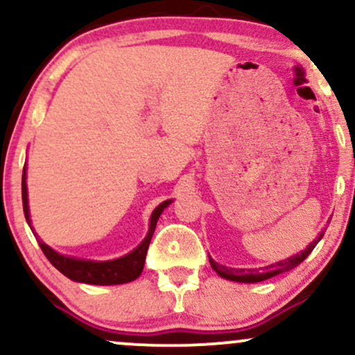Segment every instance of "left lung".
<instances>
[{"instance_id":"obj_1","label":"left lung","mask_w":355,"mask_h":355,"mask_svg":"<svg viewBox=\"0 0 355 355\" xmlns=\"http://www.w3.org/2000/svg\"><path fill=\"white\" fill-rule=\"evenodd\" d=\"M321 238H322V233L319 234L318 240H314L313 243H311V245L307 246L304 251L291 256V258L284 259V261H277V263L270 264V266H264V268H261V270H236V268L223 266V264L216 263L215 259H211V258H210V264H211L213 270L216 271V275L225 277V279L236 281V283H261V281L270 279V277H272V276H277V275H281V272L293 270V268H296L297 264H301L307 258V256H309L311 251L314 250V246L321 241Z\"/></svg>"}]
</instances>
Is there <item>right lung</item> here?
I'll return each mask as SVG.
<instances>
[{
  "mask_svg": "<svg viewBox=\"0 0 355 355\" xmlns=\"http://www.w3.org/2000/svg\"><path fill=\"white\" fill-rule=\"evenodd\" d=\"M21 191H23V210L24 216H26L28 225L31 226V218H29V205H28V187H26V166L23 170V182H21ZM173 200H166V202L160 203L155 210L152 211L150 216V226H148L147 236L144 238V241L135 248L134 251L127 253L125 256H121L117 259H109V261H92V259H80L74 258V256H66L58 253L53 248L46 245L44 241L37 236V233H34L37 243H40L42 253L46 254V258L49 259L51 264L58 271H61L64 276H67L72 281H78V283L85 284H97V286H112V284H123L130 283L142 275L144 264H145V256H147L148 245L155 232L157 221H159L162 211L172 203Z\"/></svg>",
  "mask_w": 355,
  "mask_h": 355,
  "instance_id": "1",
  "label": "right lung"
}]
</instances>
